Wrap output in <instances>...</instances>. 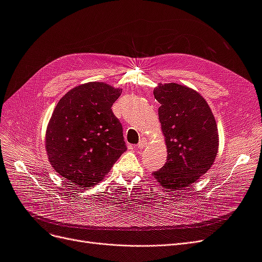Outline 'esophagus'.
<instances>
[{"label": "esophagus", "instance_id": "1", "mask_svg": "<svg viewBox=\"0 0 262 262\" xmlns=\"http://www.w3.org/2000/svg\"><path fill=\"white\" fill-rule=\"evenodd\" d=\"M145 143H146L145 140H141L139 143H138V145H137V148H143L145 146Z\"/></svg>", "mask_w": 262, "mask_h": 262}]
</instances>
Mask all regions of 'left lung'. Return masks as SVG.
<instances>
[{"label":"left lung","instance_id":"obj_1","mask_svg":"<svg viewBox=\"0 0 262 262\" xmlns=\"http://www.w3.org/2000/svg\"><path fill=\"white\" fill-rule=\"evenodd\" d=\"M160 102L158 117L167 145V162L154 171L157 182L168 191L186 190L207 172L219 147L215 119L200 94L176 83L154 90Z\"/></svg>","mask_w":262,"mask_h":262}]
</instances>
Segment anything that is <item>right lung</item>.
<instances>
[{"mask_svg": "<svg viewBox=\"0 0 262 262\" xmlns=\"http://www.w3.org/2000/svg\"><path fill=\"white\" fill-rule=\"evenodd\" d=\"M121 93L91 82L68 92L55 106L46 148L52 167L70 185H96L126 149L122 124L112 109Z\"/></svg>", "mask_w": 262, "mask_h": 262, "instance_id": "obj_1", "label": "right lung"}]
</instances>
